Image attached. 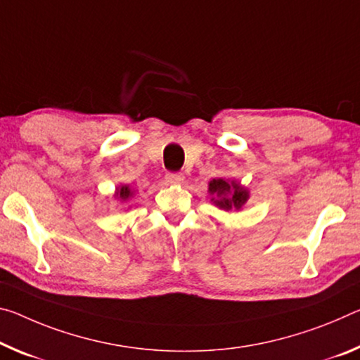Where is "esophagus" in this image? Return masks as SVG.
Returning <instances> with one entry per match:
<instances>
[{"label": "esophagus", "instance_id": "1", "mask_svg": "<svg viewBox=\"0 0 360 360\" xmlns=\"http://www.w3.org/2000/svg\"><path fill=\"white\" fill-rule=\"evenodd\" d=\"M165 179H167L168 182H171V184H178V182H182V179H184V176H182L181 173H167V176H165Z\"/></svg>", "mask_w": 360, "mask_h": 360}]
</instances>
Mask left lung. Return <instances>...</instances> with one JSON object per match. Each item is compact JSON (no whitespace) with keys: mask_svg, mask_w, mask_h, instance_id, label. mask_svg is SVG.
I'll list each match as a JSON object with an SVG mask.
<instances>
[{"mask_svg":"<svg viewBox=\"0 0 360 360\" xmlns=\"http://www.w3.org/2000/svg\"><path fill=\"white\" fill-rule=\"evenodd\" d=\"M208 193L211 195V202L226 211L240 210L250 198L248 191L240 186V182L226 181L222 178L210 181Z\"/></svg>","mask_w":360,"mask_h":360,"instance_id":"obj_1","label":"left lung"}]
</instances>
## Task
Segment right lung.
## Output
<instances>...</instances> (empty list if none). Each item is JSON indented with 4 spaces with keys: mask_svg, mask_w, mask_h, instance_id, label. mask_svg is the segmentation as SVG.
<instances>
[{
    "mask_svg": "<svg viewBox=\"0 0 360 360\" xmlns=\"http://www.w3.org/2000/svg\"><path fill=\"white\" fill-rule=\"evenodd\" d=\"M133 195H134V191H131L129 186H120L115 191V197L120 202H128Z\"/></svg>",
    "mask_w": 360,
    "mask_h": 360,
    "instance_id": "obj_1",
    "label": "right lung"
}]
</instances>
